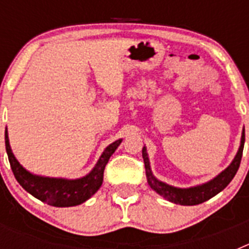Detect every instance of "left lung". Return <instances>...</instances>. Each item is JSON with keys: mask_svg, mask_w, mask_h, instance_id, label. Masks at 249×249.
<instances>
[{"mask_svg": "<svg viewBox=\"0 0 249 249\" xmlns=\"http://www.w3.org/2000/svg\"><path fill=\"white\" fill-rule=\"evenodd\" d=\"M243 147H245V131L242 133L241 146H239L236 157L232 160V163L224 169L223 172L219 173L217 177L213 178L212 181L207 182V183L197 187H192V188H184V190L168 186V184L158 181V179H156L153 177V175L151 172V167H149L148 157H147L146 147H143V149H142V156H143L144 160L147 181H148V184L151 186V188H153L158 195L164 197L169 202H173L176 204H182V206H196V204L203 203V202L208 201L210 198L214 197L215 195H218L221 191H223L230 184L233 177L236 176L237 171L239 168V164H241L242 155H243Z\"/></svg>", "mask_w": 249, "mask_h": 249, "instance_id": "1", "label": "left lung"}]
</instances>
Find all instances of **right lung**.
Here are the masks:
<instances>
[{"label":"right lung","instance_id":"add662e5","mask_svg":"<svg viewBox=\"0 0 249 249\" xmlns=\"http://www.w3.org/2000/svg\"><path fill=\"white\" fill-rule=\"evenodd\" d=\"M121 141L122 140L116 141L103 151L97 164L86 177L80 179H63V178L39 177L26 171L13 156L8 142L7 131L4 132L6 152H7L11 169L17 182L37 199L54 207L77 206L87 201L97 192L103 182V171L106 164L108 162L109 157L113 155V152L120 146Z\"/></svg>","mask_w":249,"mask_h":249}]
</instances>
